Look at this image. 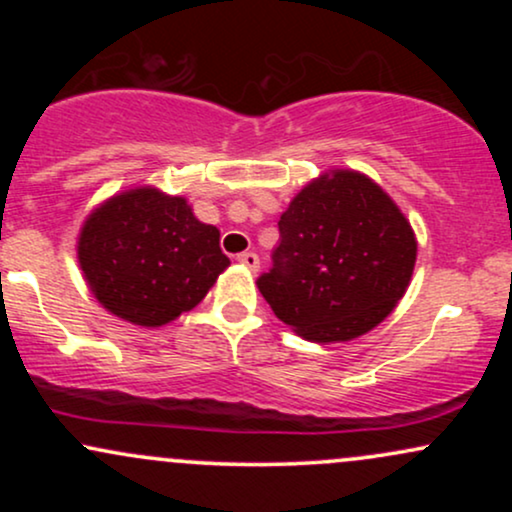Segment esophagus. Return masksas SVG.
Here are the masks:
<instances>
[{"mask_svg":"<svg viewBox=\"0 0 512 512\" xmlns=\"http://www.w3.org/2000/svg\"><path fill=\"white\" fill-rule=\"evenodd\" d=\"M238 262L243 264V267L252 269V272H257V269H260V257H257V252H240Z\"/></svg>","mask_w":512,"mask_h":512,"instance_id":"34e87169","label":"esophagus"}]
</instances>
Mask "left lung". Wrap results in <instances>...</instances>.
Segmentation results:
<instances>
[{
    "instance_id": "obj_1",
    "label": "left lung",
    "mask_w": 512,
    "mask_h": 512,
    "mask_svg": "<svg viewBox=\"0 0 512 512\" xmlns=\"http://www.w3.org/2000/svg\"><path fill=\"white\" fill-rule=\"evenodd\" d=\"M414 262V231L397 204L366 175L334 170L281 214L272 269L257 286L301 337L349 342L392 313Z\"/></svg>"
}]
</instances>
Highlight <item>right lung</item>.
<instances>
[{"label": "right lung", "mask_w": 512, "mask_h": 512, "mask_svg": "<svg viewBox=\"0 0 512 512\" xmlns=\"http://www.w3.org/2000/svg\"><path fill=\"white\" fill-rule=\"evenodd\" d=\"M79 264L110 313L158 327L195 308L231 262L219 228L197 221L185 199L139 187L88 216Z\"/></svg>", "instance_id": "add662e5"}]
</instances>
